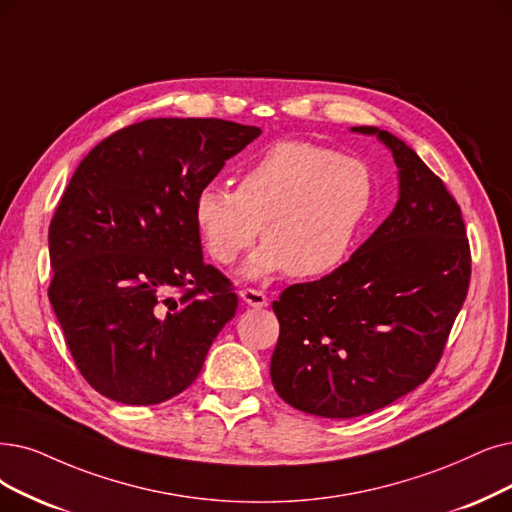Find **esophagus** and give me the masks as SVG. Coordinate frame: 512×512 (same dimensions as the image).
I'll return each mask as SVG.
<instances>
[{
	"mask_svg": "<svg viewBox=\"0 0 512 512\" xmlns=\"http://www.w3.org/2000/svg\"><path fill=\"white\" fill-rule=\"evenodd\" d=\"M239 296H241V300H243L245 304L254 306V309H264V306L269 304L267 294L260 292V290H254V288H243V290L239 292Z\"/></svg>",
	"mask_w": 512,
	"mask_h": 512,
	"instance_id": "esophagus-1",
	"label": "esophagus"
}]
</instances>
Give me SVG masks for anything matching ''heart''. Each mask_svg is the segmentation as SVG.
<instances>
[{"mask_svg":"<svg viewBox=\"0 0 512 512\" xmlns=\"http://www.w3.org/2000/svg\"><path fill=\"white\" fill-rule=\"evenodd\" d=\"M376 197L372 168L313 142H277L243 170L237 191L208 182L195 195L193 216L203 248L218 264H245V277L288 271L315 279L351 256Z\"/></svg>","mask_w":512,"mask_h":512,"instance_id":"obj_1","label":"heart"}]
</instances>
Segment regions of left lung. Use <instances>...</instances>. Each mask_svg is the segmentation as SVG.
I'll return each mask as SVG.
<instances>
[{"instance_id":"obj_1","label":"left lung","mask_w":512,"mask_h":512,"mask_svg":"<svg viewBox=\"0 0 512 512\" xmlns=\"http://www.w3.org/2000/svg\"><path fill=\"white\" fill-rule=\"evenodd\" d=\"M391 149L399 201L330 275L285 288L273 311L277 395L306 414L357 418L414 391L435 372L470 283L460 206L414 149L359 126Z\"/></svg>"}]
</instances>
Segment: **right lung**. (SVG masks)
<instances>
[{"mask_svg":"<svg viewBox=\"0 0 512 512\" xmlns=\"http://www.w3.org/2000/svg\"><path fill=\"white\" fill-rule=\"evenodd\" d=\"M260 128L159 117L81 159L50 222L48 296L77 370L113 401L155 405L189 388L237 311L203 262L195 195Z\"/></svg>","mask_w":512,"mask_h":512,"instance_id":"obj_1","label":"right lung"}]
</instances>
